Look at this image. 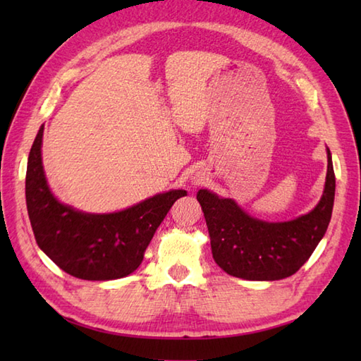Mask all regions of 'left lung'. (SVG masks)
I'll return each instance as SVG.
<instances>
[{
  "mask_svg": "<svg viewBox=\"0 0 361 361\" xmlns=\"http://www.w3.org/2000/svg\"><path fill=\"white\" fill-rule=\"evenodd\" d=\"M335 198V173L327 149L323 197L305 216L290 221H264L248 216L231 198L200 189L202 206L216 264L235 278L278 281L295 274L307 262L327 231Z\"/></svg>",
  "mask_w": 361,
  "mask_h": 361,
  "instance_id": "obj_1",
  "label": "left lung"
}]
</instances>
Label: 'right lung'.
<instances>
[{
  "label": "right lung",
  "instance_id": "add662e5",
  "mask_svg": "<svg viewBox=\"0 0 361 361\" xmlns=\"http://www.w3.org/2000/svg\"><path fill=\"white\" fill-rule=\"evenodd\" d=\"M43 126L29 152L26 204L37 245L54 264L74 278L111 281L141 265L157 228L186 190L153 195L132 208L87 214L60 203L46 183L42 164Z\"/></svg>",
  "mask_w": 361,
  "mask_h": 361
}]
</instances>
